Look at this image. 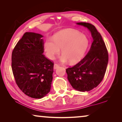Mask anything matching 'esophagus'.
<instances>
[{
  "label": "esophagus",
  "mask_w": 122,
  "mask_h": 122,
  "mask_svg": "<svg viewBox=\"0 0 122 122\" xmlns=\"http://www.w3.org/2000/svg\"><path fill=\"white\" fill-rule=\"evenodd\" d=\"M59 67V65H57V64H56V63H55L54 65V69L58 68Z\"/></svg>",
  "instance_id": "1"
}]
</instances>
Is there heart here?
I'll list each match as a JSON object with an SVG mask.
<instances>
[{
    "label": "heart",
    "instance_id": "1",
    "mask_svg": "<svg viewBox=\"0 0 122 122\" xmlns=\"http://www.w3.org/2000/svg\"><path fill=\"white\" fill-rule=\"evenodd\" d=\"M53 41L47 40L44 44L46 55L51 59L60 53L61 48L62 55L60 61L62 62L69 61L75 63L83 56L89 46V40L85 35L73 30L60 32L54 36Z\"/></svg>",
    "mask_w": 122,
    "mask_h": 122
}]
</instances>
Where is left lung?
Segmentation results:
<instances>
[{"label":"left lung","instance_id":"obj_1","mask_svg":"<svg viewBox=\"0 0 122 122\" xmlns=\"http://www.w3.org/2000/svg\"><path fill=\"white\" fill-rule=\"evenodd\" d=\"M76 24L88 29L93 41L86 56L73 67L66 69V73L74 89L79 92H89L102 81L108 63V53L102 37L95 27L86 22Z\"/></svg>","mask_w":122,"mask_h":122}]
</instances>
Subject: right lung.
Returning a JSON list of instances; mask_svg holds the SVG:
<instances>
[{
	"instance_id": "obj_1",
	"label": "right lung",
	"mask_w": 122,
	"mask_h": 122,
	"mask_svg": "<svg viewBox=\"0 0 122 122\" xmlns=\"http://www.w3.org/2000/svg\"><path fill=\"white\" fill-rule=\"evenodd\" d=\"M41 34L26 32L12 54V69L16 83L25 94L41 98L49 93L53 80L54 63L42 54Z\"/></svg>"
}]
</instances>
